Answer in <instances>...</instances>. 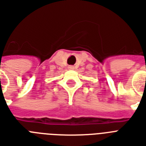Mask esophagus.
<instances>
[{"instance_id": "1", "label": "esophagus", "mask_w": 146, "mask_h": 146, "mask_svg": "<svg viewBox=\"0 0 146 146\" xmlns=\"http://www.w3.org/2000/svg\"><path fill=\"white\" fill-rule=\"evenodd\" d=\"M68 68L70 70H73V69H74V67H73V66H69V67H68Z\"/></svg>"}]
</instances>
